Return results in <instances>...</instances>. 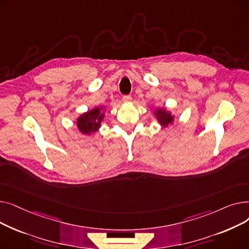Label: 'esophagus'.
<instances>
[{"instance_id":"obj_1","label":"esophagus","mask_w":249,"mask_h":249,"mask_svg":"<svg viewBox=\"0 0 249 249\" xmlns=\"http://www.w3.org/2000/svg\"><path fill=\"white\" fill-rule=\"evenodd\" d=\"M131 100H132V97L130 96V95H124V96H123V101H124L125 103H129Z\"/></svg>"}]
</instances>
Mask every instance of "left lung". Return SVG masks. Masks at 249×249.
<instances>
[{"instance_id": "1", "label": "left lung", "mask_w": 249, "mask_h": 249, "mask_svg": "<svg viewBox=\"0 0 249 249\" xmlns=\"http://www.w3.org/2000/svg\"><path fill=\"white\" fill-rule=\"evenodd\" d=\"M156 116H158V119H159L160 123L164 127L167 126L168 124H171L174 120L173 116L168 112H166L164 109L158 110V112H156Z\"/></svg>"}]
</instances>
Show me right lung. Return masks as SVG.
I'll list each match as a JSON object with an SVG mask.
<instances>
[{
    "mask_svg": "<svg viewBox=\"0 0 249 249\" xmlns=\"http://www.w3.org/2000/svg\"><path fill=\"white\" fill-rule=\"evenodd\" d=\"M102 109V108H101ZM100 108H95L88 113H85L77 119V127L80 131L85 134L96 132L101 126L104 114Z\"/></svg>",
    "mask_w": 249,
    "mask_h": 249,
    "instance_id": "right-lung-1",
    "label": "right lung"
}]
</instances>
